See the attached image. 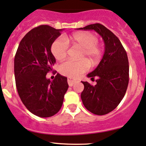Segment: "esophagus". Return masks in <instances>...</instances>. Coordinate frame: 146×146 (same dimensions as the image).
Segmentation results:
<instances>
[{
	"mask_svg": "<svg viewBox=\"0 0 146 146\" xmlns=\"http://www.w3.org/2000/svg\"><path fill=\"white\" fill-rule=\"evenodd\" d=\"M76 80H73L71 78H68V79H67V82H68V84L70 86H72L74 84L76 83Z\"/></svg>",
	"mask_w": 146,
	"mask_h": 146,
	"instance_id": "obj_1",
	"label": "esophagus"
}]
</instances>
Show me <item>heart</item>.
Returning <instances> with one entry per match:
<instances>
[{"label":"heart","instance_id":"b5f03b06","mask_svg":"<svg viewBox=\"0 0 146 146\" xmlns=\"http://www.w3.org/2000/svg\"><path fill=\"white\" fill-rule=\"evenodd\" d=\"M70 41L74 47L82 49L81 58H86L90 62L94 64L102 55V49L98 44V38L95 34L89 31H81L72 35ZM69 45L64 38H57L51 46V52L58 60H62L67 55ZM88 69V63L85 60H67L60 67V71L63 75L76 78Z\"/></svg>","mask_w":146,"mask_h":146}]
</instances>
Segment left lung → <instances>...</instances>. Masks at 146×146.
Returning a JSON list of instances; mask_svg holds the SVG:
<instances>
[{"mask_svg": "<svg viewBox=\"0 0 146 146\" xmlns=\"http://www.w3.org/2000/svg\"><path fill=\"white\" fill-rule=\"evenodd\" d=\"M78 29L94 30L103 38L105 52L97 67L88 74L95 86L82 82L84 89L81 98L84 107L97 115L115 110L121 101L129 84V60L126 50L117 37L103 25L96 23Z\"/></svg>", "mask_w": 146, "mask_h": 146, "instance_id": "obj_1", "label": "left lung"}]
</instances>
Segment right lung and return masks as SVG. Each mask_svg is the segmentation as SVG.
Instances as JSON below:
<instances>
[{
	"label": "right lung",
	"mask_w": 146,
	"mask_h": 146,
	"mask_svg": "<svg viewBox=\"0 0 146 146\" xmlns=\"http://www.w3.org/2000/svg\"><path fill=\"white\" fill-rule=\"evenodd\" d=\"M62 31L48 25L34 28L20 41L15 57V77L19 98L29 111L40 117L58 113L68 89L65 76L57 74L52 81L46 78L56 62L51 46Z\"/></svg>",
	"instance_id": "1"
}]
</instances>
